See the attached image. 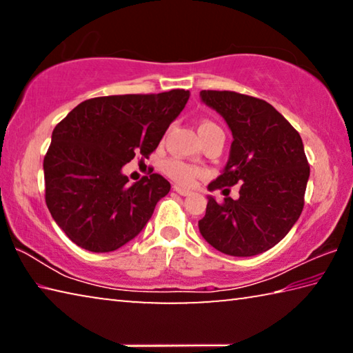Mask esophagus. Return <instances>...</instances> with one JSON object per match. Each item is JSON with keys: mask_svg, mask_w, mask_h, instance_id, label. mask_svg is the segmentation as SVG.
<instances>
[{"mask_svg": "<svg viewBox=\"0 0 353 353\" xmlns=\"http://www.w3.org/2000/svg\"><path fill=\"white\" fill-rule=\"evenodd\" d=\"M174 191L176 193H179L181 196H188L191 191L190 190H185V188H182V187H174Z\"/></svg>", "mask_w": 353, "mask_h": 353, "instance_id": "esophagus-1", "label": "esophagus"}]
</instances>
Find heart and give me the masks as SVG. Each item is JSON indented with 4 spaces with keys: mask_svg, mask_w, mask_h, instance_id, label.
<instances>
[{
    "mask_svg": "<svg viewBox=\"0 0 353 353\" xmlns=\"http://www.w3.org/2000/svg\"><path fill=\"white\" fill-rule=\"evenodd\" d=\"M212 129H219V126L218 124H214L213 121H208V119H202V121L199 123V134L201 135ZM165 172L177 183L193 185L196 179L202 174V170L199 168V166L183 162V160L170 159L168 162L165 163Z\"/></svg>",
    "mask_w": 353,
    "mask_h": 353,
    "instance_id": "b5f03b06",
    "label": "heart"
}]
</instances>
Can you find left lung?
I'll return each instance as SVG.
<instances>
[{
    "label": "left lung",
    "mask_w": 353,
    "mask_h": 353,
    "mask_svg": "<svg viewBox=\"0 0 353 353\" xmlns=\"http://www.w3.org/2000/svg\"><path fill=\"white\" fill-rule=\"evenodd\" d=\"M201 98L234 135L224 172L208 185L225 198H208L201 235L219 252L252 256L283 240L303 210L310 165L297 130L266 101L236 92L202 90ZM241 185V198H228Z\"/></svg>",
    "instance_id": "1"
}]
</instances>
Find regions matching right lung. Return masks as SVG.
<instances>
[{
  "instance_id": "1",
  "label": "right lung",
  "mask_w": 353,
  "mask_h": 353,
  "mask_svg": "<svg viewBox=\"0 0 353 353\" xmlns=\"http://www.w3.org/2000/svg\"><path fill=\"white\" fill-rule=\"evenodd\" d=\"M188 98L182 88L92 98L57 124L43 159L45 201L71 241L112 252L140 234L171 185L160 174L129 185L121 168L135 154L149 159Z\"/></svg>"
}]
</instances>
